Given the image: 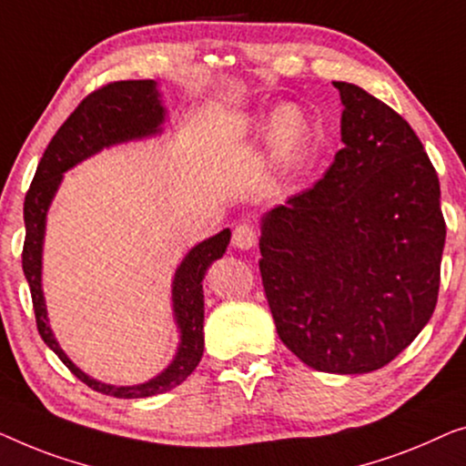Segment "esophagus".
I'll use <instances>...</instances> for the list:
<instances>
[{"label":"esophagus","mask_w":466,"mask_h":466,"mask_svg":"<svg viewBox=\"0 0 466 466\" xmlns=\"http://www.w3.org/2000/svg\"><path fill=\"white\" fill-rule=\"evenodd\" d=\"M232 242H234L236 248H242V251H247V248H253L255 247V242H258V234H255L253 226L238 224V226L234 228Z\"/></svg>","instance_id":"obj_1"}]
</instances>
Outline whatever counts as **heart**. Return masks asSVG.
<instances>
[{"label":"heart","instance_id":"1","mask_svg":"<svg viewBox=\"0 0 466 466\" xmlns=\"http://www.w3.org/2000/svg\"><path fill=\"white\" fill-rule=\"evenodd\" d=\"M272 130L274 173L283 179L296 177L304 168L312 147V128L298 107L283 105L268 117Z\"/></svg>","mask_w":466,"mask_h":466}]
</instances>
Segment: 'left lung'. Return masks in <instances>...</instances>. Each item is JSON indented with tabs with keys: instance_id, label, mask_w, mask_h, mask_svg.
I'll return each instance as SVG.
<instances>
[{
	"instance_id": "1",
	"label": "left lung",
	"mask_w": 466,
	"mask_h": 466,
	"mask_svg": "<svg viewBox=\"0 0 466 466\" xmlns=\"http://www.w3.org/2000/svg\"><path fill=\"white\" fill-rule=\"evenodd\" d=\"M333 86L344 147L323 179L264 213L259 272L287 349L346 376L390 363L429 323L445 221L410 124L355 84Z\"/></svg>"
}]
</instances>
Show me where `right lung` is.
<instances>
[{
	"instance_id": "1",
	"label": "right lung",
	"mask_w": 466,
	"mask_h": 466,
	"mask_svg": "<svg viewBox=\"0 0 466 466\" xmlns=\"http://www.w3.org/2000/svg\"><path fill=\"white\" fill-rule=\"evenodd\" d=\"M158 84L154 80H127L107 84L93 95H88L71 114L39 160L34 181L25 196V247H23V272L27 279L31 299L37 320V331L50 350L69 367L76 378L103 395L117 399H143L167 392L179 386L200 363L205 350V293L202 279L215 259L224 258L230 245L232 232L221 230L211 238L198 242L187 251L181 264L177 266L173 285H170V301H173V319L179 331V346L165 370L158 376L141 384L116 386L101 382L84 373L61 346L50 329L48 310L42 289V255L46 218L55 196L61 187L63 175L82 160L99 154L101 149L120 146L128 141H141L147 137L160 135L165 124L167 109L160 99Z\"/></svg>"
}]
</instances>
